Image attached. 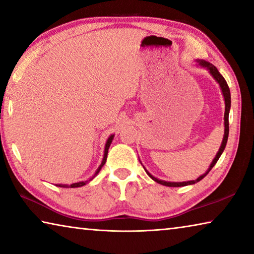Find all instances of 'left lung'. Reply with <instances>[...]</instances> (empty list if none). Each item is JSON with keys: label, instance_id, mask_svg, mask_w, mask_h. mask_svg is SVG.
Listing matches in <instances>:
<instances>
[{"label": "left lung", "instance_id": "8db88e82", "mask_svg": "<svg viewBox=\"0 0 254 254\" xmlns=\"http://www.w3.org/2000/svg\"><path fill=\"white\" fill-rule=\"evenodd\" d=\"M197 63L199 64L201 67H205L206 69L209 71V74L214 77V79L217 81L218 85H220V87L222 89V93H223V96H224V101H225V113H224V136H223V141H222V144L220 147V150H218V152L216 153V156H215L214 160L210 163L209 168L207 169V171L204 175L199 176L198 178L196 180H189V182H183V183H171V182H165V180H160L156 177H153V176L149 173L148 170H145V173L149 175L150 178H152L154 182L158 183V184H161L163 186H168V187H182V186H187V185H192V184H196L198 183L199 180L203 179L206 175H207L210 170H212L213 167L215 166V163L217 162L218 159H220L221 154L223 153L225 149V145L227 142V137H229V113H230V109H231V93H230V88H229V85H227L226 80L224 79V77H223L220 71L217 70V68L215 67L212 64L208 63V62H205V60H196Z\"/></svg>", "mask_w": 254, "mask_h": 254}]
</instances>
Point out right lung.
Here are the masks:
<instances>
[{"instance_id":"obj_1","label":"right lung","mask_w":254,"mask_h":254,"mask_svg":"<svg viewBox=\"0 0 254 254\" xmlns=\"http://www.w3.org/2000/svg\"><path fill=\"white\" fill-rule=\"evenodd\" d=\"M113 139H114V134L110 135L109 139H107V141H106V144H105V149H104V157H103L102 163L100 165V167H98V168H97L95 175H94L92 178H89V180H92L94 177H95V176H96L98 173H100V170L102 169V167L105 165V162H106V158H107V153H109V148H110V145H111V143H112V141H113ZM87 182H88V180H86V182L75 183V184H71V185H63V184H59V185H56V186L64 187V188H76V187H81V186H84V185L87 184Z\"/></svg>"}]
</instances>
